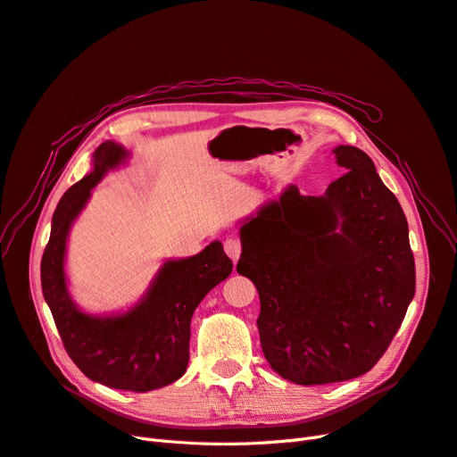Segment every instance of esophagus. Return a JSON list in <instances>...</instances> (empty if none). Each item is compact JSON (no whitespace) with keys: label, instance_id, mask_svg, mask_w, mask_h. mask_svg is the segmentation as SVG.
I'll use <instances>...</instances> for the list:
<instances>
[{"label":"esophagus","instance_id":"esophagus-1","mask_svg":"<svg viewBox=\"0 0 457 457\" xmlns=\"http://www.w3.org/2000/svg\"><path fill=\"white\" fill-rule=\"evenodd\" d=\"M225 253L228 254V257L236 262L240 259V253H242V242L240 238H236V236H228V238L225 240Z\"/></svg>","mask_w":457,"mask_h":457}]
</instances>
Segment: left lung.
<instances>
[{
	"instance_id": "left-lung-1",
	"label": "left lung",
	"mask_w": 457,
	"mask_h": 457,
	"mask_svg": "<svg viewBox=\"0 0 457 457\" xmlns=\"http://www.w3.org/2000/svg\"><path fill=\"white\" fill-rule=\"evenodd\" d=\"M346 172L322 196L288 186L240 227L236 270L259 290L271 370L302 386L368 373L414 298L407 217L371 157L334 148Z\"/></svg>"
}]
</instances>
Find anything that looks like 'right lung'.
Returning a JSON list of instances; mask_svg holds the SVG:
<instances>
[{
  "instance_id": "obj_1",
  "label": "right lung",
  "mask_w": 457,
  "mask_h": 457,
  "mask_svg": "<svg viewBox=\"0 0 457 457\" xmlns=\"http://www.w3.org/2000/svg\"><path fill=\"white\" fill-rule=\"evenodd\" d=\"M127 157L129 152L121 144L103 142L94 152V170L62 196L43 253L41 285L65 351L87 378L108 388L150 392L172 385L186 373L195 309L230 276L232 261L215 240L193 257L169 259L145 295L127 312L84 313L67 288V236L91 189Z\"/></svg>"
}]
</instances>
